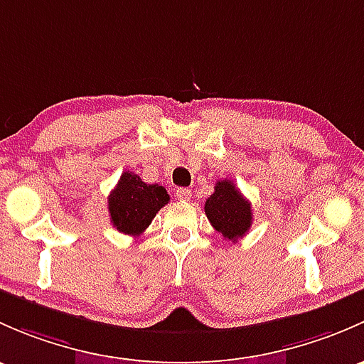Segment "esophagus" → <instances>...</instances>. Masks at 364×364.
<instances>
[{"label": "esophagus", "instance_id": "1", "mask_svg": "<svg viewBox=\"0 0 364 364\" xmlns=\"http://www.w3.org/2000/svg\"><path fill=\"white\" fill-rule=\"evenodd\" d=\"M175 196H177L181 201H189L191 200V189H187V187H178V189L175 191Z\"/></svg>", "mask_w": 364, "mask_h": 364}]
</instances>
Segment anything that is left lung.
Masks as SVG:
<instances>
[{
    "label": "left lung",
    "mask_w": 364,
    "mask_h": 364,
    "mask_svg": "<svg viewBox=\"0 0 364 364\" xmlns=\"http://www.w3.org/2000/svg\"><path fill=\"white\" fill-rule=\"evenodd\" d=\"M210 224L226 240L237 242L245 237L252 224V208L231 181H217L215 191L205 201Z\"/></svg>",
    "instance_id": "obj_1"
}]
</instances>
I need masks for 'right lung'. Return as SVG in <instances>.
Masks as SVG:
<instances>
[{
    "label": "right lung",
    "mask_w": 364,
    "mask_h": 364,
    "mask_svg": "<svg viewBox=\"0 0 364 364\" xmlns=\"http://www.w3.org/2000/svg\"><path fill=\"white\" fill-rule=\"evenodd\" d=\"M168 201L170 196L163 186L145 183L138 175L124 171L108 196L110 220L121 233L138 237Z\"/></svg>",
    "instance_id": "right-lung-1"
}]
</instances>
